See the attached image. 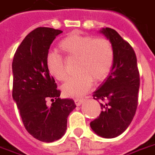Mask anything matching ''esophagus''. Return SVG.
I'll return each mask as SVG.
<instances>
[{
	"label": "esophagus",
	"mask_w": 155,
	"mask_h": 155,
	"mask_svg": "<svg viewBox=\"0 0 155 155\" xmlns=\"http://www.w3.org/2000/svg\"><path fill=\"white\" fill-rule=\"evenodd\" d=\"M82 102H83V99H81V98H76V99H74V103L76 104L77 106L81 105Z\"/></svg>",
	"instance_id": "1"
}]
</instances>
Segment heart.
I'll return each instance as SVG.
<instances>
[{"label":"heart","instance_id":"1","mask_svg":"<svg viewBox=\"0 0 155 155\" xmlns=\"http://www.w3.org/2000/svg\"><path fill=\"white\" fill-rule=\"evenodd\" d=\"M59 50L67 59H75L77 74L70 78L62 86L64 95L68 97L84 96L93 81L100 82L107 77L114 63V50L111 43L105 38L71 33L60 41ZM46 67L56 80L64 81L68 77L64 59L56 52L48 53Z\"/></svg>","mask_w":155,"mask_h":155}]
</instances>
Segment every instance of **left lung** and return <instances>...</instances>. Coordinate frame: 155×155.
I'll use <instances>...</instances> for the list:
<instances>
[{"label": "left lung", "mask_w": 155, "mask_h": 155, "mask_svg": "<svg viewBox=\"0 0 155 155\" xmlns=\"http://www.w3.org/2000/svg\"><path fill=\"white\" fill-rule=\"evenodd\" d=\"M101 32L110 40L114 63L106 81L93 94L101 101V114L91 122V127L102 138L122 134L130 125L138 107L140 85L137 57L130 44L110 28Z\"/></svg>", "instance_id": "obj_1"}]
</instances>
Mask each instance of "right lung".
I'll use <instances>...</instances> for the list:
<instances>
[{
    "label": "right lung",
    "instance_id": "right-lung-1",
    "mask_svg": "<svg viewBox=\"0 0 155 155\" xmlns=\"http://www.w3.org/2000/svg\"><path fill=\"white\" fill-rule=\"evenodd\" d=\"M62 32L44 27L34 29L17 48L12 61V97L23 125L33 138L45 143L62 138L68 116L76 107L72 99L59 98L61 91L46 67L50 45Z\"/></svg>",
    "mask_w": 155,
    "mask_h": 155
}]
</instances>
